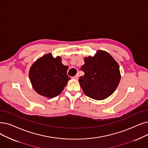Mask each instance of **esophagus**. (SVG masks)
I'll use <instances>...</instances> for the list:
<instances>
[{
	"label": "esophagus",
	"mask_w": 148,
	"mask_h": 148,
	"mask_svg": "<svg viewBox=\"0 0 148 148\" xmlns=\"http://www.w3.org/2000/svg\"><path fill=\"white\" fill-rule=\"evenodd\" d=\"M73 79H74V80H77L79 79V74H77L76 75H75L74 77H73Z\"/></svg>",
	"instance_id": "esophagus-1"
}]
</instances>
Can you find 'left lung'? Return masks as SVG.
Returning <instances> with one entry per match:
<instances>
[{"mask_svg":"<svg viewBox=\"0 0 148 148\" xmlns=\"http://www.w3.org/2000/svg\"><path fill=\"white\" fill-rule=\"evenodd\" d=\"M81 70L85 75L79 79L83 92L97 100H104L113 94L121 79L118 63L105 51L99 50L95 55L84 58Z\"/></svg>","mask_w":148,"mask_h":148,"instance_id":"left-lung-1","label":"left lung"}]
</instances>
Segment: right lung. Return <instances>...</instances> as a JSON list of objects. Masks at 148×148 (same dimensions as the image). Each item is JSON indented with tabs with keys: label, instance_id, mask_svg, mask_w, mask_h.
Returning a JSON list of instances; mask_svg holds the SVG:
<instances>
[{
	"label": "right lung",
	"instance_id": "right-lung-1",
	"mask_svg": "<svg viewBox=\"0 0 148 148\" xmlns=\"http://www.w3.org/2000/svg\"><path fill=\"white\" fill-rule=\"evenodd\" d=\"M68 66L63 65L61 57H53L49 53L38 59L31 65L29 78L35 91L47 98L59 95L71 79L67 75Z\"/></svg>",
	"mask_w": 148,
	"mask_h": 148
}]
</instances>
